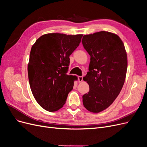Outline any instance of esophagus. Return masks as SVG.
I'll list each match as a JSON object with an SVG mask.
<instances>
[{"instance_id": "1", "label": "esophagus", "mask_w": 147, "mask_h": 147, "mask_svg": "<svg viewBox=\"0 0 147 147\" xmlns=\"http://www.w3.org/2000/svg\"><path fill=\"white\" fill-rule=\"evenodd\" d=\"M78 82H82L83 81V77L82 76H78Z\"/></svg>"}]
</instances>
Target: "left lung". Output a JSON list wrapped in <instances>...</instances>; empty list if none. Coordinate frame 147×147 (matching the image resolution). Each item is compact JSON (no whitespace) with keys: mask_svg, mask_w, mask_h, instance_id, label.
I'll return each mask as SVG.
<instances>
[{"mask_svg":"<svg viewBox=\"0 0 147 147\" xmlns=\"http://www.w3.org/2000/svg\"><path fill=\"white\" fill-rule=\"evenodd\" d=\"M82 43L91 56L89 72L83 77L90 91L83 96V104L88 111L97 113L112 105L121 90L127 54L119 36L106 31L84 35Z\"/></svg>","mask_w":147,"mask_h":147,"instance_id":"1","label":"left lung"}]
</instances>
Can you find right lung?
<instances>
[{"mask_svg": "<svg viewBox=\"0 0 147 147\" xmlns=\"http://www.w3.org/2000/svg\"><path fill=\"white\" fill-rule=\"evenodd\" d=\"M82 36L47 34L39 37L31 48L28 66L30 90L37 103L49 112L63 107L77 80L67 73L69 56L80 43Z\"/></svg>", "mask_w": 147, "mask_h": 147, "instance_id": "obj_1", "label": "right lung"}]
</instances>
